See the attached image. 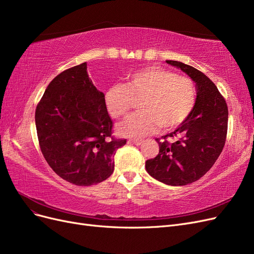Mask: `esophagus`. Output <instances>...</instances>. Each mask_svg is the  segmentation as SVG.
I'll return each mask as SVG.
<instances>
[{
    "instance_id": "obj_1",
    "label": "esophagus",
    "mask_w": 254,
    "mask_h": 254,
    "mask_svg": "<svg viewBox=\"0 0 254 254\" xmlns=\"http://www.w3.org/2000/svg\"><path fill=\"white\" fill-rule=\"evenodd\" d=\"M129 142H130V143H132V144H134V145H141V144L143 143V141H142V140H130Z\"/></svg>"
}]
</instances>
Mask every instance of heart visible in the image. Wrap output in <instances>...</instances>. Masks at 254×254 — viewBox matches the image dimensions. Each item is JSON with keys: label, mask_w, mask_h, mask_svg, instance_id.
I'll use <instances>...</instances> for the list:
<instances>
[{"label": "heart", "mask_w": 254, "mask_h": 254, "mask_svg": "<svg viewBox=\"0 0 254 254\" xmlns=\"http://www.w3.org/2000/svg\"><path fill=\"white\" fill-rule=\"evenodd\" d=\"M198 90L189 76L164 67L149 66L130 76L127 84L118 83L107 90L105 104L114 119L125 117L135 99H142L143 112L129 117L119 126L121 134L141 137L161 127L170 131L182 125L197 103Z\"/></svg>", "instance_id": "obj_1"}]
</instances>
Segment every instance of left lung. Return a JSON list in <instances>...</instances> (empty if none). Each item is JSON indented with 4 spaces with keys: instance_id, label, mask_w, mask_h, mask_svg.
Instances as JSON below:
<instances>
[{
    "instance_id": "left-lung-1",
    "label": "left lung",
    "mask_w": 254,
    "mask_h": 254,
    "mask_svg": "<svg viewBox=\"0 0 254 254\" xmlns=\"http://www.w3.org/2000/svg\"><path fill=\"white\" fill-rule=\"evenodd\" d=\"M196 82L198 96L194 111L175 131L156 139L159 153L146 161L153 178L168 186H187L210 171L226 143L228 106L215 83L197 68L180 61L166 60ZM174 138V142H168Z\"/></svg>"
}]
</instances>
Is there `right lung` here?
I'll return each mask as SVG.
<instances>
[{
	"instance_id": "obj_1",
	"label": "right lung",
	"mask_w": 254,
	"mask_h": 254,
	"mask_svg": "<svg viewBox=\"0 0 254 254\" xmlns=\"http://www.w3.org/2000/svg\"><path fill=\"white\" fill-rule=\"evenodd\" d=\"M38 141L52 170L65 181L89 187L109 178L125 139L112 135L105 94L89 78L87 64L61 72L38 103Z\"/></svg>"
}]
</instances>
